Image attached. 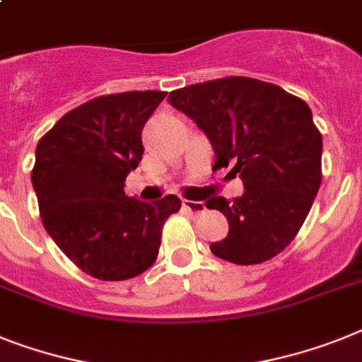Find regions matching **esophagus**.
<instances>
[{
  "label": "esophagus",
  "mask_w": 362,
  "mask_h": 362,
  "mask_svg": "<svg viewBox=\"0 0 362 362\" xmlns=\"http://www.w3.org/2000/svg\"><path fill=\"white\" fill-rule=\"evenodd\" d=\"M182 206H184L187 211H191V214H195V215L204 214V211H206L204 202H199V200H186V199H184V200H182Z\"/></svg>",
  "instance_id": "obj_1"
}]
</instances>
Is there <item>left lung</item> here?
Listing matches in <instances>:
<instances>
[{
  "label": "left lung",
  "mask_w": 362,
  "mask_h": 362,
  "mask_svg": "<svg viewBox=\"0 0 362 362\" xmlns=\"http://www.w3.org/2000/svg\"><path fill=\"white\" fill-rule=\"evenodd\" d=\"M206 132L214 169L233 165L245 193L206 202L230 230L209 250L235 265H257L289 247L308 217L322 182V134L308 103L276 84L223 77L169 93Z\"/></svg>",
  "instance_id": "8db88e82"
}]
</instances>
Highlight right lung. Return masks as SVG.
<instances>
[{
    "label": "right lung",
    "mask_w": 362,
    "mask_h": 362,
    "mask_svg": "<svg viewBox=\"0 0 362 362\" xmlns=\"http://www.w3.org/2000/svg\"><path fill=\"white\" fill-rule=\"evenodd\" d=\"M165 95H99L64 114L36 145L31 180L42 224L97 279L123 281L153 267L163 224L182 206L176 195L148 204L123 189L144 154V124Z\"/></svg>",
    "instance_id": "add662e5"
}]
</instances>
